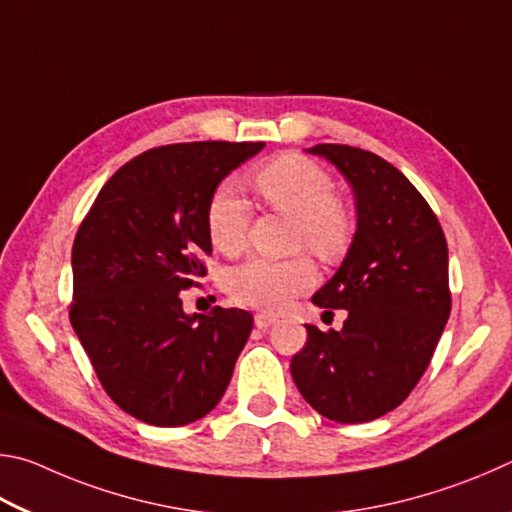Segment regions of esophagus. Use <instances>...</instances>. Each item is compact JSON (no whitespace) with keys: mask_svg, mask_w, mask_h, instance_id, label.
I'll list each match as a JSON object with an SVG mask.
<instances>
[{"mask_svg":"<svg viewBox=\"0 0 512 512\" xmlns=\"http://www.w3.org/2000/svg\"><path fill=\"white\" fill-rule=\"evenodd\" d=\"M274 321H276V317L270 315V312H256V315H254V324L258 328H270Z\"/></svg>","mask_w":512,"mask_h":512,"instance_id":"34e87169","label":"esophagus"}]
</instances>
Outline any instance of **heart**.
Listing matches in <instances>:
<instances>
[{"instance_id":"1","label":"heart","mask_w":512,"mask_h":512,"mask_svg":"<svg viewBox=\"0 0 512 512\" xmlns=\"http://www.w3.org/2000/svg\"><path fill=\"white\" fill-rule=\"evenodd\" d=\"M254 182L272 209L297 218V245H308L326 261L346 254L355 222L351 211L337 200L333 177L324 168L306 157L281 155L258 166ZM249 220V202L236 184L220 182L213 188L204 222L215 249L224 254L245 249ZM317 279V267L306 254L285 261L254 256L227 274V290L240 306L276 312L315 288Z\"/></svg>"}]
</instances>
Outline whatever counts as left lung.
Wrapping results in <instances>:
<instances>
[{
	"label": "left lung",
	"instance_id": "obj_1",
	"mask_svg": "<svg viewBox=\"0 0 512 512\" xmlns=\"http://www.w3.org/2000/svg\"><path fill=\"white\" fill-rule=\"evenodd\" d=\"M353 186L357 231L342 267L312 301L344 308L342 330L308 328L292 357L294 384L335 423H369L423 378L452 310L447 242L436 213L389 161L344 143H317Z\"/></svg>",
	"mask_w": 512,
	"mask_h": 512
}]
</instances>
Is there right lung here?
<instances>
[{
    "instance_id": "obj_1",
    "label": "right lung",
    "mask_w": 512,
    "mask_h": 512,
    "mask_svg": "<svg viewBox=\"0 0 512 512\" xmlns=\"http://www.w3.org/2000/svg\"><path fill=\"white\" fill-rule=\"evenodd\" d=\"M263 146L150 148L107 179L80 222L69 321L107 396L143 423H195L229 387L254 317L220 306L188 317L182 292L206 274L211 191Z\"/></svg>"
}]
</instances>
